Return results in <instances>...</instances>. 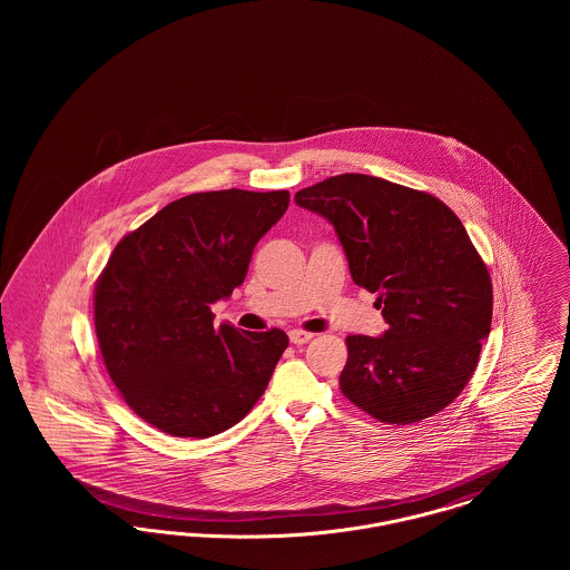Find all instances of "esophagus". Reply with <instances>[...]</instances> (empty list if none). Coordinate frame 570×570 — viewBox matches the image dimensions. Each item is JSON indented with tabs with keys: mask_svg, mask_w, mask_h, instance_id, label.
I'll use <instances>...</instances> for the list:
<instances>
[{
	"mask_svg": "<svg viewBox=\"0 0 570 570\" xmlns=\"http://www.w3.org/2000/svg\"><path fill=\"white\" fill-rule=\"evenodd\" d=\"M288 337H291V342H293L295 346H303V344H307V342L314 337V333H307V331H301V328H293V331L288 333Z\"/></svg>",
	"mask_w": 570,
	"mask_h": 570,
	"instance_id": "obj_1",
	"label": "esophagus"
}]
</instances>
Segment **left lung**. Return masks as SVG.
<instances>
[{"mask_svg":"<svg viewBox=\"0 0 570 570\" xmlns=\"http://www.w3.org/2000/svg\"><path fill=\"white\" fill-rule=\"evenodd\" d=\"M295 203L333 224L354 284L379 295L389 325L346 337L342 393L391 425L449 406L476 370L493 307L460 217L428 191L356 173L303 188Z\"/></svg>","mask_w":570,"mask_h":570,"instance_id":"8db88e82","label":"left lung"}]
</instances>
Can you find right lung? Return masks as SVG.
Wrapping results in <instances>:
<instances>
[{"label": "right lung", "mask_w": 570, "mask_h": 570, "mask_svg": "<svg viewBox=\"0 0 570 570\" xmlns=\"http://www.w3.org/2000/svg\"><path fill=\"white\" fill-rule=\"evenodd\" d=\"M288 200L286 190L198 191L115 245L94 295L100 353L126 404L164 434H219L265 393L288 335L214 326L212 305L244 284Z\"/></svg>", "instance_id": "obj_1"}]
</instances>
